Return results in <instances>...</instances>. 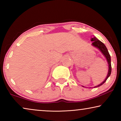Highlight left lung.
I'll use <instances>...</instances> for the list:
<instances>
[{
	"label": "left lung",
	"mask_w": 121,
	"mask_h": 121,
	"mask_svg": "<svg viewBox=\"0 0 121 121\" xmlns=\"http://www.w3.org/2000/svg\"><path fill=\"white\" fill-rule=\"evenodd\" d=\"M91 40L92 42V45L93 47H95V48H98V50H99L100 52L102 53V54L104 55V56H105V58L106 59V60H107L108 62V71L107 77H106L105 80L102 82V83H100V84L93 87L94 88H95V87H99L103 84L105 83L106 81H107L108 78L110 76V74H111V72H112L111 58H110V54L109 52H108L107 48H106V46L105 45V44H104L103 43H102L101 41H100L98 39L96 38L95 36L93 37V38H92ZM82 86L85 87V86ZM90 88H92V87H90Z\"/></svg>",
	"instance_id": "left-lung-1"
}]
</instances>
